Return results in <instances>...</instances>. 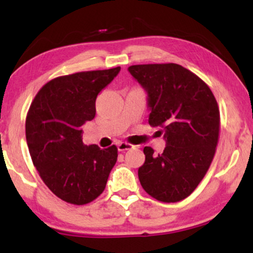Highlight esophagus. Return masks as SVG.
Masks as SVG:
<instances>
[{"label": "esophagus", "mask_w": 253, "mask_h": 253, "mask_svg": "<svg viewBox=\"0 0 253 253\" xmlns=\"http://www.w3.org/2000/svg\"><path fill=\"white\" fill-rule=\"evenodd\" d=\"M131 148H133V145H131L129 143H120L119 145H117V150H119L120 152L131 150Z\"/></svg>", "instance_id": "1"}]
</instances>
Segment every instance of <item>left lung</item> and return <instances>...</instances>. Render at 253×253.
<instances>
[{"mask_svg": "<svg viewBox=\"0 0 253 253\" xmlns=\"http://www.w3.org/2000/svg\"><path fill=\"white\" fill-rule=\"evenodd\" d=\"M127 70L147 93L148 123L160 127L166 140L161 154L144 148L140 184L157 200L179 202L195 191L215 154L217 102L209 86L179 64H138Z\"/></svg>", "mask_w": 253, "mask_h": 253, "instance_id": "obj_1", "label": "left lung"}]
</instances>
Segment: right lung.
Wrapping results in <instances>:
<instances>
[{
  "label": "right lung",
  "mask_w": 253,
  "mask_h": 253,
  "mask_svg": "<svg viewBox=\"0 0 253 253\" xmlns=\"http://www.w3.org/2000/svg\"><path fill=\"white\" fill-rule=\"evenodd\" d=\"M120 67L77 72L48 82L31 103L25 132L34 167L51 192L84 205L101 195L117 160V147L83 143V126L95 116L96 96Z\"/></svg>",
  "instance_id": "1"
}]
</instances>
